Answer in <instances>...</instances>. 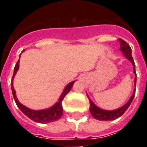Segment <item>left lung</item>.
<instances>
[{
  "label": "left lung",
  "mask_w": 147,
  "mask_h": 147,
  "mask_svg": "<svg viewBox=\"0 0 147 147\" xmlns=\"http://www.w3.org/2000/svg\"><path fill=\"white\" fill-rule=\"evenodd\" d=\"M119 42H120V49L123 53V55L125 56L127 59L129 61H130L131 63H132L133 66H134V73L135 75V78H134V85L135 88L134 90V93L131 95V97L130 98V99L128 100V101L126 103L125 105H123L122 107H119L117 109L112 110V111H107V110H103L101 108H100L99 107H98L96 105H94V102L91 100V98H89V96L87 94L88 98L89 99L90 102V113L92 115V117L95 118L96 120L98 121H113V120H115V119L118 118L121 116H122L123 114V113L127 111L129 106L130 105L131 102H132L133 99L135 96V92H136V82H137V73H136V71H135V63L133 59L132 55H131V52H132V49L130 48V47L129 45L123 41V40L121 39H119ZM87 94V93H86Z\"/></svg>",
  "instance_id": "1"
}]
</instances>
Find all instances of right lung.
Listing matches in <instances>:
<instances>
[{
	"label": "right lung",
	"mask_w": 147,
	"mask_h": 147,
	"mask_svg": "<svg viewBox=\"0 0 147 147\" xmlns=\"http://www.w3.org/2000/svg\"><path fill=\"white\" fill-rule=\"evenodd\" d=\"M24 52V51H23ZM20 67V59L17 61L15 65L14 71H13V75L12 77V81H11V89H12L13 96L14 98V100L16 104H17V107H19L20 110L24 113L26 116H27L30 119H31L32 121L37 122V123H50V122H53L55 121H58L59 119L62 116L63 114V108H62V102L63 99H64L65 96L66 95L70 90L71 89V88L73 86L74 83L76 82V81L71 82L69 83L68 85L65 87L63 92H62V94L60 95L59 100L55 105H53L52 107L47 108V109L42 110H32L29 107L24 106V105H22L21 103L20 102L16 95V91H15L14 88H13V78H14L15 75L18 71Z\"/></svg>",
	"instance_id": "1"
}]
</instances>
